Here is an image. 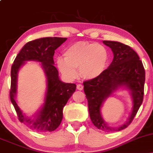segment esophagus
I'll return each mask as SVG.
<instances>
[{"instance_id": "1", "label": "esophagus", "mask_w": 153, "mask_h": 153, "mask_svg": "<svg viewBox=\"0 0 153 153\" xmlns=\"http://www.w3.org/2000/svg\"><path fill=\"white\" fill-rule=\"evenodd\" d=\"M77 88H78V90L79 91H82V89H83V85H81V84H78V85H77Z\"/></svg>"}]
</instances>
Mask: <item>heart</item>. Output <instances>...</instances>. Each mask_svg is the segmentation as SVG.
<instances>
[{
	"instance_id": "1",
	"label": "heart",
	"mask_w": 153,
	"mask_h": 153,
	"mask_svg": "<svg viewBox=\"0 0 153 153\" xmlns=\"http://www.w3.org/2000/svg\"><path fill=\"white\" fill-rule=\"evenodd\" d=\"M65 59L58 58L57 67L65 76L74 79L78 75L79 68L80 76L85 80H94L103 75L108 65L110 54L101 45L79 42L67 49Z\"/></svg>"
}]
</instances>
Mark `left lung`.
Wrapping results in <instances>:
<instances>
[{"mask_svg": "<svg viewBox=\"0 0 153 153\" xmlns=\"http://www.w3.org/2000/svg\"><path fill=\"white\" fill-rule=\"evenodd\" d=\"M103 42L113 51V61L99 78L83 82L84 92L88 100L91 120L95 127L105 131H118L131 124L143 103L145 71L138 54L130 47L118 42ZM124 85L131 89L133 95L131 115L128 122L120 127H108L100 116L101 106L114 91Z\"/></svg>", "mask_w": 153, "mask_h": 153, "instance_id": "8db88e82", "label": "left lung"}]
</instances>
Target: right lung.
<instances>
[{"label": "right lung", "instance_id": "add662e5", "mask_svg": "<svg viewBox=\"0 0 153 153\" xmlns=\"http://www.w3.org/2000/svg\"><path fill=\"white\" fill-rule=\"evenodd\" d=\"M67 38L45 37L29 42L22 47L13 61L10 71V99L16 111L19 120L31 130L52 131L62 122V110L76 89L75 83H66L59 79L58 71L54 66V50L64 43ZM41 62L48 78V91L45 103L35 119L27 118L22 114L15 102L17 73L25 61Z\"/></svg>", "mask_w": 153, "mask_h": 153}]
</instances>
